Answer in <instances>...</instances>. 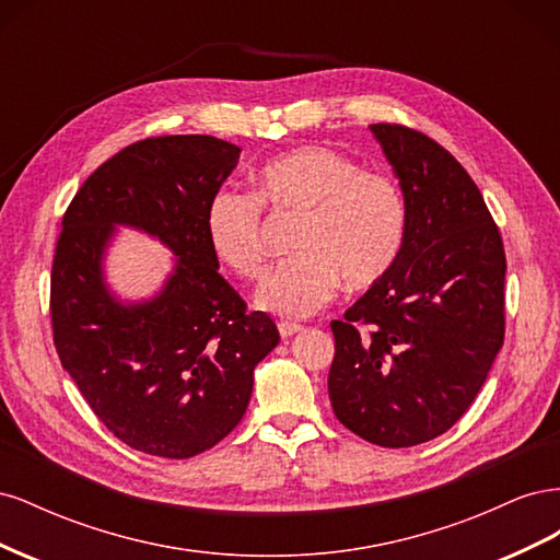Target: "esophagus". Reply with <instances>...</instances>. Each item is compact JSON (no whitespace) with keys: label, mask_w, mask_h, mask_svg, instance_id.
Returning <instances> with one entry per match:
<instances>
[{"label":"esophagus","mask_w":560,"mask_h":560,"mask_svg":"<svg viewBox=\"0 0 560 560\" xmlns=\"http://www.w3.org/2000/svg\"><path fill=\"white\" fill-rule=\"evenodd\" d=\"M301 329H303V327H301V325H294V322H280V325H278V331H280L282 338H290V336L299 334Z\"/></svg>","instance_id":"1"}]
</instances>
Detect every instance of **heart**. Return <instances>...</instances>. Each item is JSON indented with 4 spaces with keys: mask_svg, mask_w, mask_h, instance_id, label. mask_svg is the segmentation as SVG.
<instances>
[{
    "mask_svg": "<svg viewBox=\"0 0 560 560\" xmlns=\"http://www.w3.org/2000/svg\"><path fill=\"white\" fill-rule=\"evenodd\" d=\"M257 200L219 191L206 210V238L219 264L257 280L266 270L261 206L296 214L292 252L257 292V306L284 319L322 311L343 282L362 292L381 282L399 257L406 208L399 186L366 173L352 159L319 144L296 147L270 159L257 173Z\"/></svg>",
    "mask_w": 560,
    "mask_h": 560,
    "instance_id": "1",
    "label": "heart"
}]
</instances>
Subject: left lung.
<instances>
[{"mask_svg": "<svg viewBox=\"0 0 560 560\" xmlns=\"http://www.w3.org/2000/svg\"><path fill=\"white\" fill-rule=\"evenodd\" d=\"M406 208L399 257L331 322L336 418L385 448L444 434L504 341V247L479 186L428 135L374 124Z\"/></svg>", "mask_w": 560, "mask_h": 560, "instance_id": "obj_1", "label": "left lung"}]
</instances>
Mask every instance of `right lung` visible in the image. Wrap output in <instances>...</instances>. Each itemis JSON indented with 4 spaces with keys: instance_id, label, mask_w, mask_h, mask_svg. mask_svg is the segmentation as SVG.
I'll return each instance as SVG.
<instances>
[{
    "instance_id": "1",
    "label": "right lung",
    "mask_w": 560,
    "mask_h": 560,
    "mask_svg": "<svg viewBox=\"0 0 560 560\" xmlns=\"http://www.w3.org/2000/svg\"><path fill=\"white\" fill-rule=\"evenodd\" d=\"M241 149L210 135H165L118 151L83 182L62 217L50 273V319L62 369L105 428L135 451L191 457L238 425L254 366L280 343L266 313L219 276L206 210ZM174 252L147 300L106 282L117 226Z\"/></svg>"
}]
</instances>
